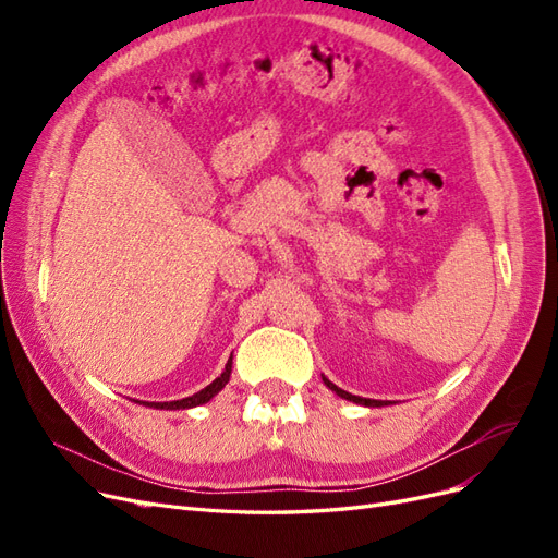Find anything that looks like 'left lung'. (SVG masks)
Segmentation results:
<instances>
[{"mask_svg":"<svg viewBox=\"0 0 558 558\" xmlns=\"http://www.w3.org/2000/svg\"><path fill=\"white\" fill-rule=\"evenodd\" d=\"M324 384L328 386V388H332V391L340 396V398H347V400H351V402H359V404H367V408H381V404H386L384 400H369V398H361V396H351V393H347V391H342V388H337L330 379H326L324 377Z\"/></svg>","mask_w":558,"mask_h":558,"instance_id":"obj_1","label":"left lung"}]
</instances>
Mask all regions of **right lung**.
I'll return each instance as SVG.
<instances>
[{
    "instance_id": "1",
    "label": "right lung",
    "mask_w": 558,
    "mask_h": 558,
    "mask_svg": "<svg viewBox=\"0 0 558 558\" xmlns=\"http://www.w3.org/2000/svg\"><path fill=\"white\" fill-rule=\"evenodd\" d=\"M230 369H232V356H230L226 369L221 373V377H216L207 388H202L199 393H195V396H191V398H183V400H174V402H146V404H150V408H167V410L195 408V404L207 402V400H211L218 391H221V388H223V386L228 384V379H230Z\"/></svg>"
}]
</instances>
